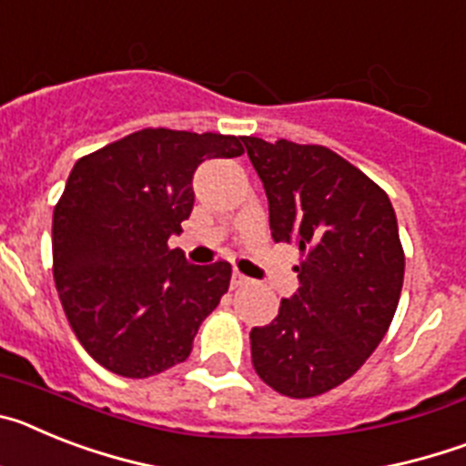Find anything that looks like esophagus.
<instances>
[{
    "label": "esophagus",
    "mask_w": 466,
    "mask_h": 466,
    "mask_svg": "<svg viewBox=\"0 0 466 466\" xmlns=\"http://www.w3.org/2000/svg\"><path fill=\"white\" fill-rule=\"evenodd\" d=\"M230 284H233V289H240V287H247V284H249V278L242 275L240 270H233V279H230Z\"/></svg>",
    "instance_id": "esophagus-1"
}]
</instances>
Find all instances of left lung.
<instances>
[{"instance_id": "left-lung-1", "label": "left lung", "mask_w": 466, "mask_h": 466, "mask_svg": "<svg viewBox=\"0 0 466 466\" xmlns=\"http://www.w3.org/2000/svg\"><path fill=\"white\" fill-rule=\"evenodd\" d=\"M268 196L275 242H294L299 294L254 327L252 364L291 399L355 376L385 339L403 287V247L387 193L319 144L242 137Z\"/></svg>"}]
</instances>
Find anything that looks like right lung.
Masks as SVG:
<instances>
[{
	"instance_id": "add662e5",
	"label": "right lung",
	"mask_w": 466,
	"mask_h": 466,
	"mask_svg": "<svg viewBox=\"0 0 466 466\" xmlns=\"http://www.w3.org/2000/svg\"><path fill=\"white\" fill-rule=\"evenodd\" d=\"M240 154L236 135L144 127L72 167L53 209V279L69 327L106 371L149 378L191 355L233 270L193 266L167 238L191 214L196 167Z\"/></svg>"
}]
</instances>
